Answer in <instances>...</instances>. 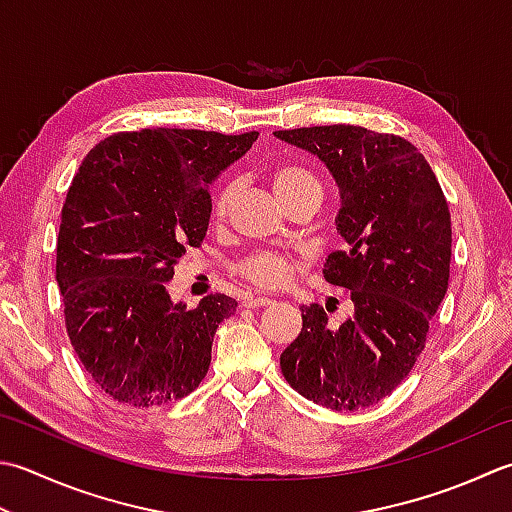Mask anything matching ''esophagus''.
<instances>
[{"label": "esophagus", "instance_id": "obj_1", "mask_svg": "<svg viewBox=\"0 0 512 512\" xmlns=\"http://www.w3.org/2000/svg\"><path fill=\"white\" fill-rule=\"evenodd\" d=\"M242 304H244L246 308H262V306H270V304H273V299H268V297H253V295H246Z\"/></svg>", "mask_w": 512, "mask_h": 512}]
</instances>
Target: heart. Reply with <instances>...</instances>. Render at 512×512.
I'll list each match as a JSON object with an SVG mask.
<instances>
[{
    "instance_id": "1",
    "label": "heart",
    "mask_w": 512,
    "mask_h": 512,
    "mask_svg": "<svg viewBox=\"0 0 512 512\" xmlns=\"http://www.w3.org/2000/svg\"><path fill=\"white\" fill-rule=\"evenodd\" d=\"M270 184H273L275 195L284 206L290 202V199H295L302 193H308V190H315V193L322 195V184H319V179L310 173V170L295 164L277 166L273 173H270ZM235 195H237L235 182H224L215 190L213 202H210V217H213L215 222L226 219ZM297 268H299V262L293 255L264 250V253H255L242 259V262L237 264V273L244 279H248L253 286L273 290V288L284 286Z\"/></svg>"
}]
</instances>
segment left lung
<instances>
[{
    "label": "left lung",
    "mask_w": 512,
    "mask_h": 512,
    "mask_svg": "<svg viewBox=\"0 0 512 512\" xmlns=\"http://www.w3.org/2000/svg\"><path fill=\"white\" fill-rule=\"evenodd\" d=\"M317 155L342 195L337 233L346 248L324 264L328 284L350 290L353 317L330 326L302 306V333L279 366L299 395L330 410L375 406L402 384L426 346L428 322L450 275V210L433 168L408 139L333 124L275 130Z\"/></svg>",
    "instance_id": "left-lung-1"
}]
</instances>
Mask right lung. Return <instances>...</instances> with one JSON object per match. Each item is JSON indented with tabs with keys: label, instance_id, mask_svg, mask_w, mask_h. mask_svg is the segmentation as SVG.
<instances>
[{
	"label": "right lung",
	"instance_id": "right-lung-1",
	"mask_svg": "<svg viewBox=\"0 0 512 512\" xmlns=\"http://www.w3.org/2000/svg\"><path fill=\"white\" fill-rule=\"evenodd\" d=\"M257 130L193 128L117 133L84 157L62 208L57 284L79 362L115 402L164 406L202 384L217 326L237 302L206 295L197 308L166 282L210 219L208 184L242 157Z\"/></svg>",
	"mask_w": 512,
	"mask_h": 512
}]
</instances>
